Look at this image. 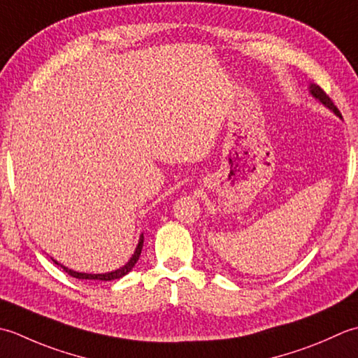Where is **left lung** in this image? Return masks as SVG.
Wrapping results in <instances>:
<instances>
[{
	"label": "left lung",
	"instance_id": "obj_1",
	"mask_svg": "<svg viewBox=\"0 0 358 358\" xmlns=\"http://www.w3.org/2000/svg\"><path fill=\"white\" fill-rule=\"evenodd\" d=\"M309 92H310V96H312L313 99L318 100L320 103L324 105L327 109H331V111H332L335 115H338V117H341V114H340V111L337 109V106L334 105V101L329 99V96H327V94H326L318 85L310 83V85H309Z\"/></svg>",
	"mask_w": 358,
	"mask_h": 358
}]
</instances>
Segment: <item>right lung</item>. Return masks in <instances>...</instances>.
I'll use <instances>...</instances> for the list:
<instances>
[{
    "label": "right lung",
    "mask_w": 358,
    "mask_h": 358,
    "mask_svg": "<svg viewBox=\"0 0 358 358\" xmlns=\"http://www.w3.org/2000/svg\"><path fill=\"white\" fill-rule=\"evenodd\" d=\"M142 247H143V233L141 235V238H138V243H137V247H136V250H134V253H133V257L129 258V261L127 262V264L122 266L120 268H117V271L106 272V273H83V272H76V271H72V268L64 267L63 264H60V262L55 261V259H54V262H55L57 266H60L64 272H68L71 276H74V278H78V280L113 281V280L122 278V276H125L128 272L133 271V267L136 266V262L138 261V257H141V253H142Z\"/></svg>",
    "instance_id": "1"
}]
</instances>
